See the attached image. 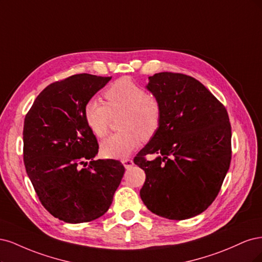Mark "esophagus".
Returning <instances> with one entry per match:
<instances>
[{"instance_id": "1", "label": "esophagus", "mask_w": 262, "mask_h": 262, "mask_svg": "<svg viewBox=\"0 0 262 262\" xmlns=\"http://www.w3.org/2000/svg\"><path fill=\"white\" fill-rule=\"evenodd\" d=\"M122 163L124 164V166H125L126 168H129V167H132V166H133V164H134V162H133V160H132V159H123V160H122Z\"/></svg>"}]
</instances>
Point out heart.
Listing matches in <instances>:
<instances>
[{
	"instance_id": "1",
	"label": "heart",
	"mask_w": 262,
	"mask_h": 262,
	"mask_svg": "<svg viewBox=\"0 0 262 262\" xmlns=\"http://www.w3.org/2000/svg\"><path fill=\"white\" fill-rule=\"evenodd\" d=\"M106 105L91 99L83 106V119L97 137L104 138L111 128L113 117L122 114L120 129L101 145V152L107 158H125L137 149L143 140L152 138L162 120L159 99L146 92L130 78L115 80L104 91Z\"/></svg>"
}]
</instances>
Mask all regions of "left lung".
Segmentation results:
<instances>
[{"instance_id":"obj_1","label":"left lung","mask_w":262,"mask_h":262,"mask_svg":"<svg viewBox=\"0 0 262 262\" xmlns=\"http://www.w3.org/2000/svg\"><path fill=\"white\" fill-rule=\"evenodd\" d=\"M159 99V130L134 158L146 173L140 189L151 212L186 220L204 212L221 189L232 158V128L225 106L200 81L181 73L149 77ZM147 154H157L148 160Z\"/></svg>"}]
</instances>
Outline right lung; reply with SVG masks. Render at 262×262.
<instances>
[{
    "instance_id": "add662e5",
    "label": "right lung",
    "mask_w": 262,
    "mask_h": 262,
    "mask_svg": "<svg viewBox=\"0 0 262 262\" xmlns=\"http://www.w3.org/2000/svg\"><path fill=\"white\" fill-rule=\"evenodd\" d=\"M112 77L73 75L40 92L24 123V163L37 196L67 223L103 215L125 172L119 160H95L99 145L83 119L87 101Z\"/></svg>"
}]
</instances>
